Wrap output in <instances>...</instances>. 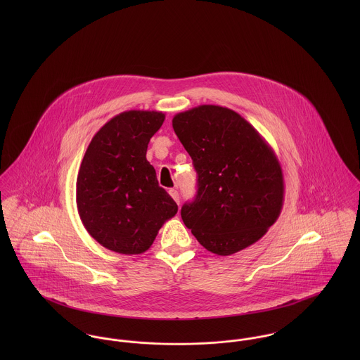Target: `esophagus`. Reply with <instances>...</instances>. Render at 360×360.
<instances>
[{
  "label": "esophagus",
  "mask_w": 360,
  "mask_h": 360,
  "mask_svg": "<svg viewBox=\"0 0 360 360\" xmlns=\"http://www.w3.org/2000/svg\"><path fill=\"white\" fill-rule=\"evenodd\" d=\"M169 194H170V197H172L177 204L180 202V197H179V191H177V190L172 188V190H169Z\"/></svg>",
  "instance_id": "esophagus-1"
}]
</instances>
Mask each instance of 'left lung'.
Here are the masks:
<instances>
[{
    "label": "left lung",
    "instance_id": "8db88e82",
    "mask_svg": "<svg viewBox=\"0 0 360 360\" xmlns=\"http://www.w3.org/2000/svg\"><path fill=\"white\" fill-rule=\"evenodd\" d=\"M173 130L198 173L181 219L207 251L227 257L260 240L284 202L280 162L257 129L233 109L200 105L177 113Z\"/></svg>",
    "mask_w": 360,
    "mask_h": 360
}]
</instances>
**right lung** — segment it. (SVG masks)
I'll list each match as a JSON object with an SVG mask.
<instances>
[{
    "label": "right lung",
    "mask_w": 360,
    "mask_h": 360,
    "mask_svg": "<svg viewBox=\"0 0 360 360\" xmlns=\"http://www.w3.org/2000/svg\"><path fill=\"white\" fill-rule=\"evenodd\" d=\"M163 120L165 113L156 110L122 112L96 133L83 156L77 210L89 234L106 250L146 252L163 223L177 213L146 156Z\"/></svg>",
    "instance_id": "obj_1"
}]
</instances>
